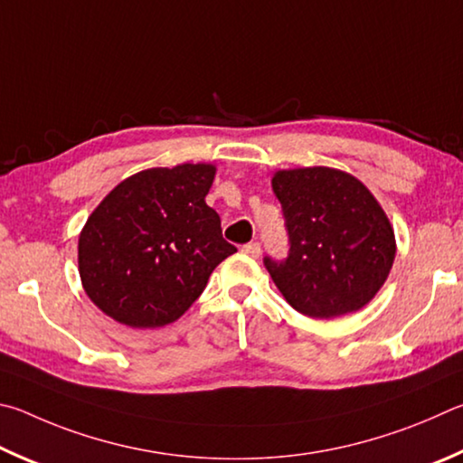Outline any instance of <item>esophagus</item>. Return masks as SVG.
Returning <instances> with one entry per match:
<instances>
[{"mask_svg":"<svg viewBox=\"0 0 463 463\" xmlns=\"http://www.w3.org/2000/svg\"><path fill=\"white\" fill-rule=\"evenodd\" d=\"M241 254H246L248 258H260V244H256V241H252V244H246L241 246Z\"/></svg>","mask_w":463,"mask_h":463,"instance_id":"34e87169","label":"esophagus"}]
</instances>
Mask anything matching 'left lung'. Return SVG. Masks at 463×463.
I'll return each mask as SVG.
<instances>
[{
	"label": "left lung",
	"instance_id": "left-lung-1",
	"mask_svg": "<svg viewBox=\"0 0 463 463\" xmlns=\"http://www.w3.org/2000/svg\"><path fill=\"white\" fill-rule=\"evenodd\" d=\"M272 191L287 219L285 262L264 258L287 303L313 319L360 311L391 274L396 240L384 209L362 181L344 170H277Z\"/></svg>",
	"mask_w": 463,
	"mask_h": 463
}]
</instances>
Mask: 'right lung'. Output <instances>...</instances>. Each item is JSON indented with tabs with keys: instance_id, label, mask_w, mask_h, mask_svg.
<instances>
[{
	"instance_id": "right-lung-1",
	"label": "right lung",
	"mask_w": 463,
	"mask_h": 463,
	"mask_svg": "<svg viewBox=\"0 0 463 463\" xmlns=\"http://www.w3.org/2000/svg\"><path fill=\"white\" fill-rule=\"evenodd\" d=\"M215 170L207 162L140 170L93 209L79 233V277L108 317L134 329L165 327L238 252L205 203Z\"/></svg>"
}]
</instances>
